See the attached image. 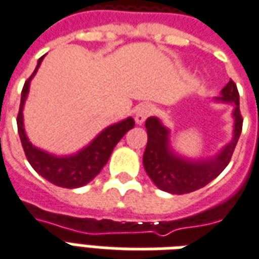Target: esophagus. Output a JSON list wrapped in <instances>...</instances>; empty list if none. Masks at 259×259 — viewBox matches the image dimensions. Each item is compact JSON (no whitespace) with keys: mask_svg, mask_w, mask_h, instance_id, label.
Wrapping results in <instances>:
<instances>
[{"mask_svg":"<svg viewBox=\"0 0 259 259\" xmlns=\"http://www.w3.org/2000/svg\"><path fill=\"white\" fill-rule=\"evenodd\" d=\"M154 113V107L151 104H143L140 107L136 109V115H135V120L137 124H143L144 120H146L148 116H151Z\"/></svg>","mask_w":259,"mask_h":259,"instance_id":"1","label":"esophagus"}]
</instances>
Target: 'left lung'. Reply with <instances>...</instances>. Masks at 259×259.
Returning <instances> with one entry per match:
<instances>
[{"mask_svg": "<svg viewBox=\"0 0 259 259\" xmlns=\"http://www.w3.org/2000/svg\"><path fill=\"white\" fill-rule=\"evenodd\" d=\"M237 85L230 80L221 91V97L215 101L233 104L234 129L232 141L223 147L222 151L209 159H189L178 155L170 148L169 129L155 116L146 120L148 135L146 151L143 155V165L147 175L158 189L170 194H186L206 186L222 170L233 155L236 144L239 141L243 118L240 113V100Z\"/></svg>", "mask_w": 259, "mask_h": 259, "instance_id": "1", "label": "left lung"}]
</instances>
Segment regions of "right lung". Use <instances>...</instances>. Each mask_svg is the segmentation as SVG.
<instances>
[{
    "label": "right lung",
    "instance_id": "right-lung-1",
    "mask_svg": "<svg viewBox=\"0 0 259 259\" xmlns=\"http://www.w3.org/2000/svg\"><path fill=\"white\" fill-rule=\"evenodd\" d=\"M44 57L38 59L34 72L29 79L26 80L22 97H20V107L18 113V133H19L22 147L25 150L26 158L37 174L41 175L44 179L51 182L53 185L65 187V189H77L87 185L89 182L96 178L105 166L108 159L112 154L113 148L119 140L123 137L130 129L135 127V119L127 118L120 120L118 123L108 126L97 136L90 144L83 150L68 157H57L47 151H42L31 144L26 136L23 126V107L29 94V87L33 76L36 74L37 69L40 68Z\"/></svg>",
    "mask_w": 259,
    "mask_h": 259
}]
</instances>
